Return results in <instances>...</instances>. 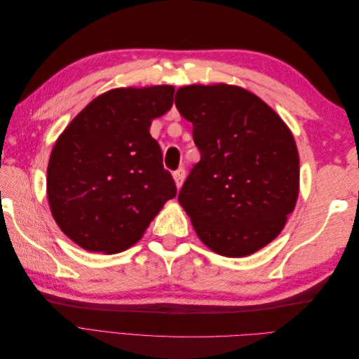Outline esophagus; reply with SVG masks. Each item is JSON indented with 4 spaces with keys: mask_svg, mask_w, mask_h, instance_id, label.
I'll return each instance as SVG.
<instances>
[{
    "mask_svg": "<svg viewBox=\"0 0 359 359\" xmlns=\"http://www.w3.org/2000/svg\"><path fill=\"white\" fill-rule=\"evenodd\" d=\"M173 180H175L177 187H178V189H181L184 180H186V169H184V168H180V169H177L175 172H173Z\"/></svg>",
    "mask_w": 359,
    "mask_h": 359,
    "instance_id": "1",
    "label": "esophagus"
}]
</instances>
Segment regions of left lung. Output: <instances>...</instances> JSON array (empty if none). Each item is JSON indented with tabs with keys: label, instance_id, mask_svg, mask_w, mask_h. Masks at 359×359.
Listing matches in <instances>:
<instances>
[{
	"label": "left lung",
	"instance_id": "obj_1",
	"mask_svg": "<svg viewBox=\"0 0 359 359\" xmlns=\"http://www.w3.org/2000/svg\"><path fill=\"white\" fill-rule=\"evenodd\" d=\"M175 106L193 124L201 161L178 194L201 241L227 257L256 253L295 210L299 156L289 127L241 86L189 85Z\"/></svg>",
	"mask_w": 359,
	"mask_h": 359
}]
</instances>
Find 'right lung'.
<instances>
[{
  "label": "right lung",
  "mask_w": 359,
  "mask_h": 359,
  "mask_svg": "<svg viewBox=\"0 0 359 359\" xmlns=\"http://www.w3.org/2000/svg\"><path fill=\"white\" fill-rule=\"evenodd\" d=\"M172 85L115 88L95 99L60 135L48 165V201L60 229L104 255L136 244L175 181L149 135L173 103Z\"/></svg>",
  "instance_id": "1"
}]
</instances>
